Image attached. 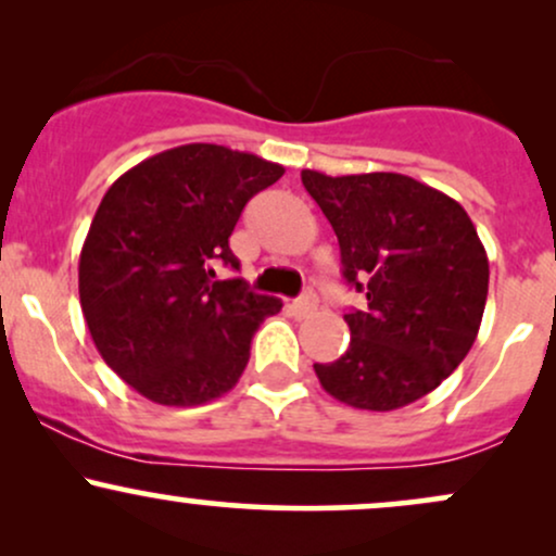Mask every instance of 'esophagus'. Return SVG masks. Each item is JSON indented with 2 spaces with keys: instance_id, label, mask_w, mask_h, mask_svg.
I'll return each instance as SVG.
<instances>
[{
  "instance_id": "34e87169",
  "label": "esophagus",
  "mask_w": 556,
  "mask_h": 556,
  "mask_svg": "<svg viewBox=\"0 0 556 556\" xmlns=\"http://www.w3.org/2000/svg\"><path fill=\"white\" fill-rule=\"evenodd\" d=\"M292 308H295V314H298L300 318L314 316L316 308H318V298L314 295V292H305V295H300V298L295 300V303H292Z\"/></svg>"
}]
</instances>
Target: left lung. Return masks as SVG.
I'll list each match as a JSON object with an SVG mask.
<instances>
[{
  "label": "left lung",
  "instance_id": "left-lung-1",
  "mask_svg": "<svg viewBox=\"0 0 556 556\" xmlns=\"http://www.w3.org/2000/svg\"><path fill=\"white\" fill-rule=\"evenodd\" d=\"M300 177L340 240L344 282L366 292V311L344 314L342 358L314 363L318 381L358 410L410 405L460 366L481 327L489 258L473 222L397 172Z\"/></svg>",
  "mask_w": 556,
  "mask_h": 556
}]
</instances>
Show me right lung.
I'll use <instances>...</instances> for the list:
<instances>
[{"label": "right lung", "mask_w": 556, "mask_h": 556, "mask_svg": "<svg viewBox=\"0 0 556 556\" xmlns=\"http://www.w3.org/2000/svg\"><path fill=\"white\" fill-rule=\"evenodd\" d=\"M285 167L227 146L188 143L112 182L80 251L78 290L96 350L156 405L193 407L238 384L251 340L282 300L242 279L229 235Z\"/></svg>", "instance_id": "right-lung-1"}]
</instances>
